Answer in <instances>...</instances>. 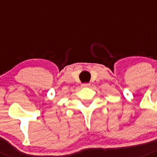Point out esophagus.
Here are the masks:
<instances>
[{"mask_svg": "<svg viewBox=\"0 0 157 157\" xmlns=\"http://www.w3.org/2000/svg\"><path fill=\"white\" fill-rule=\"evenodd\" d=\"M81 86H82V87H84V88L90 87V84H89V83H85V84H82V85H81Z\"/></svg>", "mask_w": 157, "mask_h": 157, "instance_id": "1", "label": "esophagus"}]
</instances>
